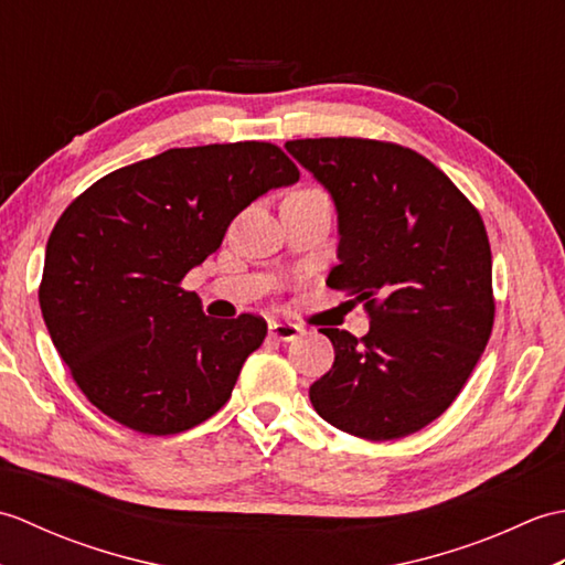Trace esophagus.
<instances>
[{
    "mask_svg": "<svg viewBox=\"0 0 565 565\" xmlns=\"http://www.w3.org/2000/svg\"><path fill=\"white\" fill-rule=\"evenodd\" d=\"M303 332L301 326H296V322H269V338L279 340V342H294L298 334Z\"/></svg>",
    "mask_w": 565,
    "mask_h": 565,
    "instance_id": "1",
    "label": "esophagus"
}]
</instances>
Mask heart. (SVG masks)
Segmentation results:
<instances>
[{"label": "heart", "mask_w": 565, "mask_h": 565, "mask_svg": "<svg viewBox=\"0 0 565 565\" xmlns=\"http://www.w3.org/2000/svg\"><path fill=\"white\" fill-rule=\"evenodd\" d=\"M306 191H313V189H306Z\"/></svg>", "instance_id": "b5f03b06"}]
</instances>
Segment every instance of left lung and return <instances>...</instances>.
Masks as SVG:
<instances>
[{
  "mask_svg": "<svg viewBox=\"0 0 565 565\" xmlns=\"http://www.w3.org/2000/svg\"><path fill=\"white\" fill-rule=\"evenodd\" d=\"M338 211L328 284L366 301L362 340L322 328L334 364L310 386L316 413L371 441L423 429L454 403L493 330V259L478 211L411 148L362 138L286 142Z\"/></svg>",
  "mask_w": 565,
  "mask_h": 565,
  "instance_id": "left-lung-1",
  "label": "left lung"
}]
</instances>
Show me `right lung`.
Returning <instances> with one entry per match:
<instances>
[{
	"mask_svg": "<svg viewBox=\"0 0 565 565\" xmlns=\"http://www.w3.org/2000/svg\"><path fill=\"white\" fill-rule=\"evenodd\" d=\"M298 182L271 142L172 148L102 177L45 247V328L92 405L142 435L201 425L231 398L267 322L211 318L179 281L269 189Z\"/></svg>",
	"mask_w": 565,
	"mask_h": 565,
	"instance_id": "add662e5",
	"label": "right lung"
}]
</instances>
